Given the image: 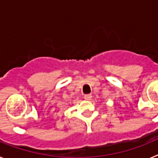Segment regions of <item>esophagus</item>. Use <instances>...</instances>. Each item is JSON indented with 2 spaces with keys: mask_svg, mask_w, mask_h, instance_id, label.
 Wrapping results in <instances>:
<instances>
[{
  "mask_svg": "<svg viewBox=\"0 0 158 158\" xmlns=\"http://www.w3.org/2000/svg\"><path fill=\"white\" fill-rule=\"evenodd\" d=\"M91 97H92V95H91V94H87V95H84V99H85L86 100H91Z\"/></svg>",
  "mask_w": 158,
  "mask_h": 158,
  "instance_id": "obj_1",
  "label": "esophagus"
}]
</instances>
